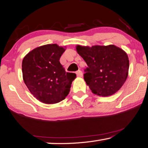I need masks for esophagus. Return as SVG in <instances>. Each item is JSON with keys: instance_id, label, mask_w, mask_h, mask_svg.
I'll list each match as a JSON object with an SVG mask.
<instances>
[{"instance_id": "1", "label": "esophagus", "mask_w": 148, "mask_h": 148, "mask_svg": "<svg viewBox=\"0 0 148 148\" xmlns=\"http://www.w3.org/2000/svg\"><path fill=\"white\" fill-rule=\"evenodd\" d=\"M76 74H77V77H83V72L81 71V70H79V71H77L76 72Z\"/></svg>"}]
</instances>
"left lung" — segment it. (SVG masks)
<instances>
[{"mask_svg":"<svg viewBox=\"0 0 148 148\" xmlns=\"http://www.w3.org/2000/svg\"><path fill=\"white\" fill-rule=\"evenodd\" d=\"M78 54L86 62L84 79L94 94L110 96L121 88L128 75L129 59L117 47L95 45L76 47Z\"/></svg>","mask_w":148,"mask_h":148,"instance_id":"obj_1","label":"left lung"}]
</instances>
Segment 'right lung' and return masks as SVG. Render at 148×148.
Here are the masks:
<instances>
[{"label": "right lung", "instance_id": "add662e5", "mask_svg": "<svg viewBox=\"0 0 148 148\" xmlns=\"http://www.w3.org/2000/svg\"><path fill=\"white\" fill-rule=\"evenodd\" d=\"M65 49L57 44L39 47L23 60V80L31 93L45 103H56L65 99L69 93L73 73H66L60 63Z\"/></svg>", "mask_w": 148, "mask_h": 148}]
</instances>
